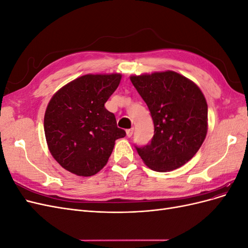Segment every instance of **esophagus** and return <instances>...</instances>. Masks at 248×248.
Returning a JSON list of instances; mask_svg holds the SVG:
<instances>
[{"label":"esophagus","mask_w":248,"mask_h":248,"mask_svg":"<svg viewBox=\"0 0 248 248\" xmlns=\"http://www.w3.org/2000/svg\"><path fill=\"white\" fill-rule=\"evenodd\" d=\"M133 128H130V129H127L126 130V134H127V137L128 138H131L132 136H133Z\"/></svg>","instance_id":"esophagus-1"}]
</instances>
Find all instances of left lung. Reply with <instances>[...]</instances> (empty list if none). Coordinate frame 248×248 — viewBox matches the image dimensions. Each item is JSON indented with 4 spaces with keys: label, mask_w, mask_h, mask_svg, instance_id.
<instances>
[{
    "label": "left lung",
    "mask_w": 248,
    "mask_h": 248,
    "mask_svg": "<svg viewBox=\"0 0 248 248\" xmlns=\"http://www.w3.org/2000/svg\"><path fill=\"white\" fill-rule=\"evenodd\" d=\"M154 123L150 144L137 147L148 168L169 171L181 168L199 151L208 131V106L194 82L175 71L131 76Z\"/></svg>",
    "instance_id": "obj_1"
}]
</instances>
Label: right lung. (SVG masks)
<instances>
[{
  "instance_id": "right-lung-1",
  "label": "right lung",
  "mask_w": 248,
  "mask_h": 248,
  "mask_svg": "<svg viewBox=\"0 0 248 248\" xmlns=\"http://www.w3.org/2000/svg\"><path fill=\"white\" fill-rule=\"evenodd\" d=\"M122 76L86 74L51 97L44 115V133L50 154L68 171L89 177L108 163L118 139L115 115L104 108Z\"/></svg>"
}]
</instances>
